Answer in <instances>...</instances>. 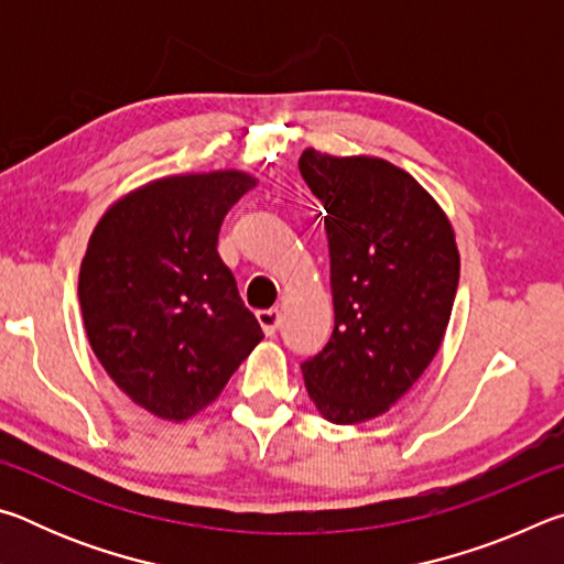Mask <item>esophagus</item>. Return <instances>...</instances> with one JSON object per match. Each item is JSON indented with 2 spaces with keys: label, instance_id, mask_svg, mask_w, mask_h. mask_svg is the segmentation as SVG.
<instances>
[{
  "label": "esophagus",
  "instance_id": "esophagus-1",
  "mask_svg": "<svg viewBox=\"0 0 564 564\" xmlns=\"http://www.w3.org/2000/svg\"><path fill=\"white\" fill-rule=\"evenodd\" d=\"M256 318H259L261 328L265 336H273L275 330H279V323H281V311L279 308H263L256 313Z\"/></svg>",
  "mask_w": 564,
  "mask_h": 564
}]
</instances>
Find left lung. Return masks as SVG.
<instances>
[{
	"mask_svg": "<svg viewBox=\"0 0 564 564\" xmlns=\"http://www.w3.org/2000/svg\"><path fill=\"white\" fill-rule=\"evenodd\" d=\"M301 176L326 208L336 326L301 362L330 423H362L398 403L431 366L451 321L460 253L453 226L403 169L305 149Z\"/></svg>",
	"mask_w": 564,
	"mask_h": 564,
	"instance_id": "8db88e82",
	"label": "left lung"
}]
</instances>
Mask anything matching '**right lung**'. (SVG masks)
<instances>
[{"label": "right lung", "instance_id": "right-lung-1", "mask_svg": "<svg viewBox=\"0 0 564 564\" xmlns=\"http://www.w3.org/2000/svg\"><path fill=\"white\" fill-rule=\"evenodd\" d=\"M253 186L243 171L151 181L89 238L79 303L91 350L156 417L186 420L214 403L263 338L216 251L228 208Z\"/></svg>", "mask_w": 564, "mask_h": 564}]
</instances>
